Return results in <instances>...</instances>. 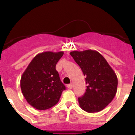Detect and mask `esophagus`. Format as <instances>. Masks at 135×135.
<instances>
[{
  "instance_id": "34e87169",
  "label": "esophagus",
  "mask_w": 135,
  "mask_h": 135,
  "mask_svg": "<svg viewBox=\"0 0 135 135\" xmlns=\"http://www.w3.org/2000/svg\"><path fill=\"white\" fill-rule=\"evenodd\" d=\"M67 88L69 89H73V85H72V84H69V85H67Z\"/></svg>"
}]
</instances>
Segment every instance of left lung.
Segmentation results:
<instances>
[{
	"instance_id": "1",
	"label": "left lung",
	"mask_w": 135,
	"mask_h": 135,
	"mask_svg": "<svg viewBox=\"0 0 135 135\" xmlns=\"http://www.w3.org/2000/svg\"><path fill=\"white\" fill-rule=\"evenodd\" d=\"M70 55L86 76V92L79 97L80 108L90 113L103 110L117 93L118 79L115 73L96 50H75Z\"/></svg>"
}]
</instances>
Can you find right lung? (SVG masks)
Here are the masks:
<instances>
[{
  "mask_svg": "<svg viewBox=\"0 0 135 135\" xmlns=\"http://www.w3.org/2000/svg\"><path fill=\"white\" fill-rule=\"evenodd\" d=\"M63 52L38 54L30 62L21 79V88L26 101L38 110H46L59 102L66 89L56 70Z\"/></svg>",
  "mask_w": 135,
  "mask_h": 135,
  "instance_id": "1",
  "label": "right lung"
}]
</instances>
